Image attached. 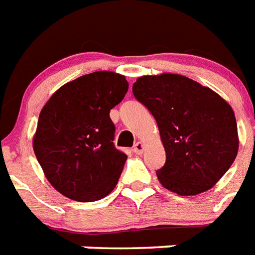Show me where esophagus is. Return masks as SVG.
<instances>
[{
    "label": "esophagus",
    "instance_id": "34e87169",
    "mask_svg": "<svg viewBox=\"0 0 255 255\" xmlns=\"http://www.w3.org/2000/svg\"><path fill=\"white\" fill-rule=\"evenodd\" d=\"M133 151L137 154V155H140L142 152H143V143L142 142H137V143L134 144Z\"/></svg>",
    "mask_w": 255,
    "mask_h": 255
}]
</instances>
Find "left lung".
<instances>
[{
  "mask_svg": "<svg viewBox=\"0 0 255 255\" xmlns=\"http://www.w3.org/2000/svg\"><path fill=\"white\" fill-rule=\"evenodd\" d=\"M133 95L159 128L166 163L156 176L164 188L197 195L231 168L238 151L237 122L217 93L182 75L162 73L139 77Z\"/></svg>",
  "mask_w": 255,
  "mask_h": 255,
  "instance_id": "8db88e82",
  "label": "left lung"
}]
</instances>
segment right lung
<instances>
[{"label": "right lung", "mask_w": 255, "mask_h": 255, "mask_svg": "<svg viewBox=\"0 0 255 255\" xmlns=\"http://www.w3.org/2000/svg\"><path fill=\"white\" fill-rule=\"evenodd\" d=\"M129 89L125 76L88 73L52 95L38 120L34 152L55 189L76 201H96L115 189L128 155L115 146L111 109Z\"/></svg>", "instance_id": "add662e5"}]
</instances>
